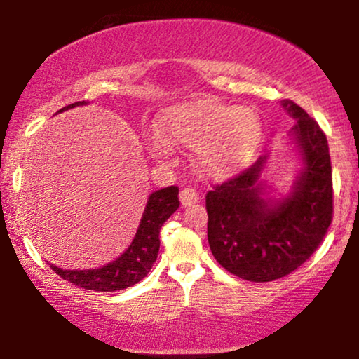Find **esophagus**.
<instances>
[{
	"label": "esophagus",
	"instance_id": "esophagus-1",
	"mask_svg": "<svg viewBox=\"0 0 359 359\" xmlns=\"http://www.w3.org/2000/svg\"><path fill=\"white\" fill-rule=\"evenodd\" d=\"M180 201H181V205H183V208H186V205L196 204L199 201L198 191L193 189V188H184L180 193Z\"/></svg>",
	"mask_w": 359,
	"mask_h": 359
}]
</instances>
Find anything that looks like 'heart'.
<instances>
[{
	"label": "heart",
	"mask_w": 359,
	"mask_h": 359,
	"mask_svg": "<svg viewBox=\"0 0 359 359\" xmlns=\"http://www.w3.org/2000/svg\"><path fill=\"white\" fill-rule=\"evenodd\" d=\"M156 132L166 145L198 151V163L204 173L225 176L253 158L262 142L263 124L257 111L250 107L203 97L163 112ZM161 142L150 144L155 156H163Z\"/></svg>",
	"instance_id": "1"
}]
</instances>
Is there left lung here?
I'll return each instance as SVG.
<instances>
[{"mask_svg": "<svg viewBox=\"0 0 359 359\" xmlns=\"http://www.w3.org/2000/svg\"><path fill=\"white\" fill-rule=\"evenodd\" d=\"M283 107L296 119L291 137L304 168L286 198H264L259 181L268 155L205 194L208 240L222 268L253 283L291 274L312 257L333 217L332 163L320 126L291 100Z\"/></svg>", "mask_w": 359, "mask_h": 359, "instance_id": "left-lung-1", "label": "left lung"}]
</instances>
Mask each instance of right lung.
<instances>
[{
    "label": "right lung",
    "mask_w": 359,
    "mask_h": 359,
    "mask_svg": "<svg viewBox=\"0 0 359 359\" xmlns=\"http://www.w3.org/2000/svg\"><path fill=\"white\" fill-rule=\"evenodd\" d=\"M85 101L73 102L60 109L63 112L75 106H85ZM178 186L155 191L147 201L140 225L129 248L119 258L96 269H62L50 264L58 276L88 291L112 292L134 286L142 281L154 266L160 250V229L170 215L180 208Z\"/></svg>",
    "instance_id": "obj_1"
}]
</instances>
